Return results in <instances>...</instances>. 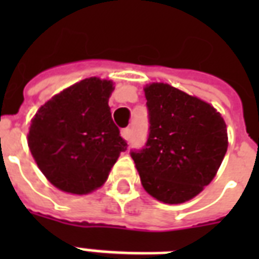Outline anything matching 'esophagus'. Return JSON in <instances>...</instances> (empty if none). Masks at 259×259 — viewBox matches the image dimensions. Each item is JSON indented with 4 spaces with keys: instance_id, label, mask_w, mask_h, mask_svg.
<instances>
[{
    "instance_id": "obj_1",
    "label": "esophagus",
    "mask_w": 259,
    "mask_h": 259,
    "mask_svg": "<svg viewBox=\"0 0 259 259\" xmlns=\"http://www.w3.org/2000/svg\"><path fill=\"white\" fill-rule=\"evenodd\" d=\"M121 136H122V137H123V138H125L126 141H129L130 138H132V130H130L129 127H126V129H122Z\"/></svg>"
}]
</instances>
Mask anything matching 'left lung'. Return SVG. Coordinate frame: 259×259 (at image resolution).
Wrapping results in <instances>:
<instances>
[{
    "mask_svg": "<svg viewBox=\"0 0 259 259\" xmlns=\"http://www.w3.org/2000/svg\"><path fill=\"white\" fill-rule=\"evenodd\" d=\"M149 136L132 150L145 191L166 204L192 199L211 183L227 152L225 119L207 102L166 83L145 87Z\"/></svg>",
    "mask_w": 259,
    "mask_h": 259,
    "instance_id": "1",
    "label": "left lung"
}]
</instances>
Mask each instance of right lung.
Here are the masks:
<instances>
[{
	"mask_svg": "<svg viewBox=\"0 0 259 259\" xmlns=\"http://www.w3.org/2000/svg\"><path fill=\"white\" fill-rule=\"evenodd\" d=\"M113 90L111 80L84 79L55 95L32 119L30 153L56 188L93 192L127 148L110 113Z\"/></svg>",
	"mask_w": 259,
	"mask_h": 259,
	"instance_id": "right-lung-1",
	"label": "right lung"
}]
</instances>
